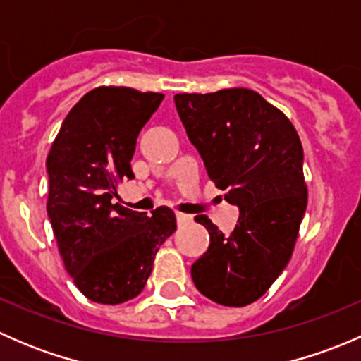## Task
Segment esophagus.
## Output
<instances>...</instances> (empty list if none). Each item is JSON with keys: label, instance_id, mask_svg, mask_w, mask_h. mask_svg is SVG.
Returning <instances> with one entry per match:
<instances>
[{"label": "esophagus", "instance_id": "esophagus-1", "mask_svg": "<svg viewBox=\"0 0 361 361\" xmlns=\"http://www.w3.org/2000/svg\"><path fill=\"white\" fill-rule=\"evenodd\" d=\"M192 220H194V218H192L190 214L176 213V221H178V225H188V224H192Z\"/></svg>", "mask_w": 361, "mask_h": 361}]
</instances>
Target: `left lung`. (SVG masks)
I'll use <instances>...</instances> for the list:
<instances>
[{"mask_svg":"<svg viewBox=\"0 0 361 361\" xmlns=\"http://www.w3.org/2000/svg\"><path fill=\"white\" fill-rule=\"evenodd\" d=\"M178 115L207 176L239 207L225 235L206 214L209 248L192 265L195 288L228 307L258 300L292 258L307 206L304 152L286 115L250 89L176 94Z\"/></svg>","mask_w":361,"mask_h":361,"instance_id":"obj_1","label":"left lung"}]
</instances>
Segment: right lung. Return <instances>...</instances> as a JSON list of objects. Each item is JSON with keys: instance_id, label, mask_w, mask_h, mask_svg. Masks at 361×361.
Instances as JSON below:
<instances>
[{"instance_id": "right-lung-1", "label": "right lung", "mask_w": 361, "mask_h": 361, "mask_svg": "<svg viewBox=\"0 0 361 361\" xmlns=\"http://www.w3.org/2000/svg\"><path fill=\"white\" fill-rule=\"evenodd\" d=\"M162 99L130 87H97L71 108L47 157V213L59 253L76 288L97 304L143 292L155 255L176 231L169 207L147 216L115 202L116 185L134 178L137 134Z\"/></svg>"}]
</instances>
